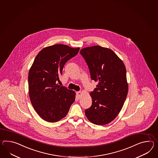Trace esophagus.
Wrapping results in <instances>:
<instances>
[{"mask_svg":"<svg viewBox=\"0 0 158 158\" xmlns=\"http://www.w3.org/2000/svg\"><path fill=\"white\" fill-rule=\"evenodd\" d=\"M76 94H77V97L78 99H79L81 98V91H78V92H77Z\"/></svg>","mask_w":158,"mask_h":158,"instance_id":"obj_1","label":"esophagus"}]
</instances>
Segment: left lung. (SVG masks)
<instances>
[{"mask_svg": "<svg viewBox=\"0 0 158 158\" xmlns=\"http://www.w3.org/2000/svg\"><path fill=\"white\" fill-rule=\"evenodd\" d=\"M80 54L89 67L91 79L98 81L90 93L92 105L85 114L91 123L107 124L118 115L127 98L125 65L113 51L99 46L84 48Z\"/></svg>", "mask_w": 158, "mask_h": 158, "instance_id": "obj_1", "label": "left lung"}]
</instances>
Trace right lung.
Instances as JSON below:
<instances>
[{"label": "right lung", "instance_id": "obj_1", "mask_svg": "<svg viewBox=\"0 0 158 158\" xmlns=\"http://www.w3.org/2000/svg\"><path fill=\"white\" fill-rule=\"evenodd\" d=\"M79 48L55 44L40 51L28 73L31 104L43 119L56 122L65 117L75 99V93L60 86L59 77L69 60L77 55Z\"/></svg>", "mask_w": 158, "mask_h": 158}]
</instances>
